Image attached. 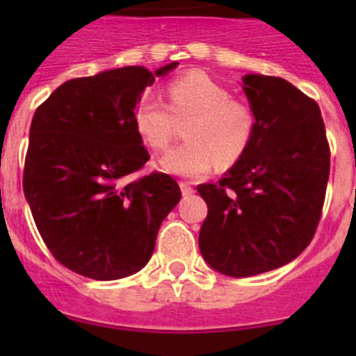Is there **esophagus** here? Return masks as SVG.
Returning <instances> with one entry per match:
<instances>
[{"label":"esophagus","instance_id":"obj_1","mask_svg":"<svg viewBox=\"0 0 356 356\" xmlns=\"http://www.w3.org/2000/svg\"><path fill=\"white\" fill-rule=\"evenodd\" d=\"M181 191H182V196H191L193 193H195V189H193V186L189 184V182L186 181H181Z\"/></svg>","mask_w":356,"mask_h":356}]
</instances>
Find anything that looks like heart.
<instances>
[{
  "instance_id": "1",
  "label": "heart",
  "mask_w": 356,
  "mask_h": 356,
  "mask_svg": "<svg viewBox=\"0 0 356 356\" xmlns=\"http://www.w3.org/2000/svg\"><path fill=\"white\" fill-rule=\"evenodd\" d=\"M167 102L145 95L134 110V127L148 148L161 152L174 138L175 122L191 118L182 145L161 158L163 170L200 179L215 167L229 168L250 148L257 132V113L243 98L204 74L189 70L167 84Z\"/></svg>"
}]
</instances>
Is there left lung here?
<instances>
[{
  "label": "left lung",
  "instance_id": "left-lung-1",
  "mask_svg": "<svg viewBox=\"0 0 356 356\" xmlns=\"http://www.w3.org/2000/svg\"><path fill=\"white\" fill-rule=\"evenodd\" d=\"M257 132L217 184H200L208 215L200 231L207 264L250 277L289 264L314 239L331 168L315 99L281 77H243Z\"/></svg>",
  "mask_w": 356,
  "mask_h": 356
}]
</instances>
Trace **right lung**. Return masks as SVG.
Masks as SVG:
<instances>
[{
  "instance_id": "1",
  "label": "right lung",
  "mask_w": 356,
  "mask_h": 356,
  "mask_svg": "<svg viewBox=\"0 0 356 356\" xmlns=\"http://www.w3.org/2000/svg\"><path fill=\"white\" fill-rule=\"evenodd\" d=\"M175 67L72 79L32 117L25 198L44 245L75 274L115 281L141 270L161 222L181 200L168 174L134 177L149 160L134 127L136 105L156 75Z\"/></svg>"
}]
</instances>
